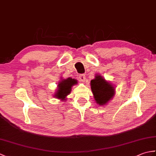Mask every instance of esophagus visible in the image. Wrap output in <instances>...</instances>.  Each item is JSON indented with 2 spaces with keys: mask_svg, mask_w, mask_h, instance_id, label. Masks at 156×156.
Returning a JSON list of instances; mask_svg holds the SVG:
<instances>
[{
  "mask_svg": "<svg viewBox=\"0 0 156 156\" xmlns=\"http://www.w3.org/2000/svg\"><path fill=\"white\" fill-rule=\"evenodd\" d=\"M85 79H86V76L84 74H81L79 76V80L82 82H84L85 81Z\"/></svg>",
  "mask_w": 156,
  "mask_h": 156,
  "instance_id": "34e87169",
  "label": "esophagus"
}]
</instances>
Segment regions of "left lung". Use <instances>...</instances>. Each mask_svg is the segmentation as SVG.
<instances>
[{
  "mask_svg": "<svg viewBox=\"0 0 156 156\" xmlns=\"http://www.w3.org/2000/svg\"><path fill=\"white\" fill-rule=\"evenodd\" d=\"M91 89L97 103L102 105L107 103L113 97L115 88L101 76H96L90 82Z\"/></svg>",
  "mask_w": 156,
  "mask_h": 156,
  "instance_id": "1",
  "label": "left lung"
}]
</instances>
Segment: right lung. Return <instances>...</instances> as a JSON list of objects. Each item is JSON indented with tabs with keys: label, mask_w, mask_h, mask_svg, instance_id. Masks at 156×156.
I'll return each instance as SVG.
<instances>
[{
	"label": "right lung",
	"mask_w": 156,
	"mask_h": 156,
	"mask_svg": "<svg viewBox=\"0 0 156 156\" xmlns=\"http://www.w3.org/2000/svg\"><path fill=\"white\" fill-rule=\"evenodd\" d=\"M77 84V81L74 79L68 78L59 82L58 84V90L55 94V97L65 100V98L71 91V87L73 85Z\"/></svg>",
	"instance_id": "add662e5"
}]
</instances>
